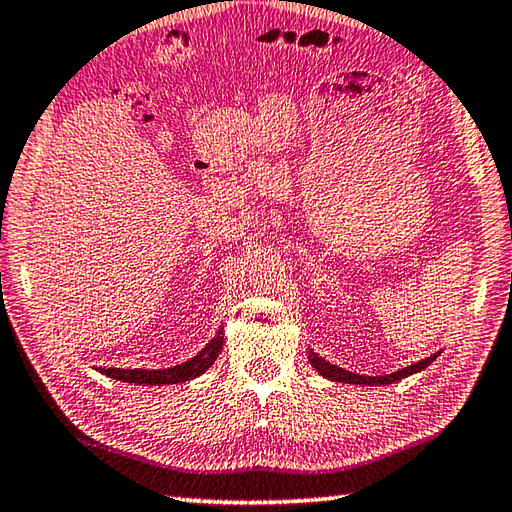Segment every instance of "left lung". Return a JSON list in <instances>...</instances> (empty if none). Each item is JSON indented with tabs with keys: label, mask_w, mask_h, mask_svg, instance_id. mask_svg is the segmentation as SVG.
<instances>
[{
	"label": "left lung",
	"mask_w": 512,
	"mask_h": 512,
	"mask_svg": "<svg viewBox=\"0 0 512 512\" xmlns=\"http://www.w3.org/2000/svg\"><path fill=\"white\" fill-rule=\"evenodd\" d=\"M438 357V353L425 357V360H420L416 364L407 366V369H400L396 373H389V375H375V378H371V375H357V373H351L346 369H339L337 364H330L326 362L324 357H319L315 351L308 353V360L310 364L315 366V369L319 371V375H324V378L333 380V382H346V384H369V387H378V384H391V382H398L402 378H407V375H414L418 371L427 369L429 364H432Z\"/></svg>",
	"instance_id": "8db88e82"
}]
</instances>
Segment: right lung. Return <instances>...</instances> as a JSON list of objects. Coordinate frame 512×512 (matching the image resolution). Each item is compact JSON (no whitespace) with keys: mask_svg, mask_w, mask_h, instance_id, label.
I'll use <instances>...</instances> for the list:
<instances>
[{"mask_svg":"<svg viewBox=\"0 0 512 512\" xmlns=\"http://www.w3.org/2000/svg\"><path fill=\"white\" fill-rule=\"evenodd\" d=\"M222 339H224V330L220 326L218 333L211 339L209 344H206L200 353H197L193 360H188L184 364H177V366H170V369H101V373H105L107 378H114L119 382H130V384H150V387H155V384H179V382H188L193 378H200V375L209 369V366L218 360V355L222 351Z\"/></svg>","mask_w":512,"mask_h":512,"instance_id":"obj_1","label":"right lung"}]
</instances>
